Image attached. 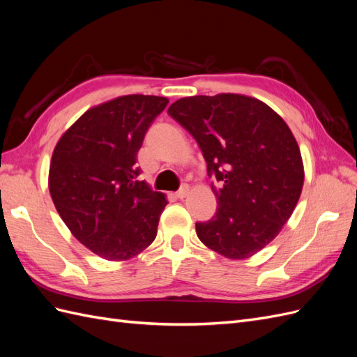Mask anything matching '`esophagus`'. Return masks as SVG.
Returning a JSON list of instances; mask_svg holds the SVG:
<instances>
[{
  "label": "esophagus",
  "mask_w": 357,
  "mask_h": 357,
  "mask_svg": "<svg viewBox=\"0 0 357 357\" xmlns=\"http://www.w3.org/2000/svg\"><path fill=\"white\" fill-rule=\"evenodd\" d=\"M188 193H189V186H181L177 192H176V197L178 198V199H183V198H186L188 197Z\"/></svg>",
  "instance_id": "esophagus-1"
}]
</instances>
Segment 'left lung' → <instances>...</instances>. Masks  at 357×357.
Masks as SVG:
<instances>
[{"label": "left lung", "mask_w": 357, "mask_h": 357, "mask_svg": "<svg viewBox=\"0 0 357 357\" xmlns=\"http://www.w3.org/2000/svg\"><path fill=\"white\" fill-rule=\"evenodd\" d=\"M168 114L197 139L218 211L197 223L198 238L228 259H247L271 243L294 213L304 185L296 139L271 107L219 93L172 102Z\"/></svg>", "instance_id": "obj_1"}]
</instances>
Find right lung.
I'll use <instances>...</instances> for the list:
<instances>
[{
    "mask_svg": "<svg viewBox=\"0 0 357 357\" xmlns=\"http://www.w3.org/2000/svg\"><path fill=\"white\" fill-rule=\"evenodd\" d=\"M164 96L125 95L92 107L53 150L49 190L71 234L107 261H126L153 243L164 193L138 180L137 153Z\"/></svg>",
    "mask_w": 357,
    "mask_h": 357,
    "instance_id": "1",
    "label": "right lung"
}]
</instances>
